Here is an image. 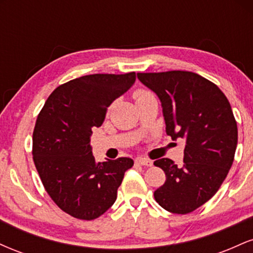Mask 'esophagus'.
I'll list each match as a JSON object with an SVG mask.
<instances>
[{"mask_svg":"<svg viewBox=\"0 0 253 253\" xmlns=\"http://www.w3.org/2000/svg\"><path fill=\"white\" fill-rule=\"evenodd\" d=\"M135 163L141 164V165H146V167H152L153 165V162L151 161V159L145 158V157H138V158L135 159Z\"/></svg>","mask_w":253,"mask_h":253,"instance_id":"esophagus-1","label":"esophagus"}]
</instances>
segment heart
<instances>
[{
    "mask_svg": "<svg viewBox=\"0 0 253 253\" xmlns=\"http://www.w3.org/2000/svg\"><path fill=\"white\" fill-rule=\"evenodd\" d=\"M149 95H152V94H151V92L143 91V90H141V91L136 92L135 97H136V100H139V98H143V97H145V96H149Z\"/></svg>",
    "mask_w": 253,
    "mask_h": 253,
    "instance_id": "obj_1",
    "label": "heart"
}]
</instances>
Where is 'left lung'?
I'll return each instance as SVG.
<instances>
[{
  "label": "left lung",
  "instance_id": "1",
  "mask_svg": "<svg viewBox=\"0 0 253 253\" xmlns=\"http://www.w3.org/2000/svg\"><path fill=\"white\" fill-rule=\"evenodd\" d=\"M136 76L161 101L167 134L185 141L182 165L155 162L167 176L155 199L165 211L188 214L214 196L233 163L238 128L231 104L215 84L194 72Z\"/></svg>",
  "mask_w": 253,
  "mask_h": 253
}]
</instances>
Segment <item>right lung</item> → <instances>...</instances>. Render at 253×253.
Here are the masks:
<instances>
[{"label":"right lung","instance_id":"obj_1","mask_svg":"<svg viewBox=\"0 0 253 253\" xmlns=\"http://www.w3.org/2000/svg\"><path fill=\"white\" fill-rule=\"evenodd\" d=\"M135 82V72L95 74L62 84L48 96L33 132V161L46 191L71 216L94 220L114 205L133 159L97 163L90 138L108 107Z\"/></svg>","mask_w":253,"mask_h":253}]
</instances>
